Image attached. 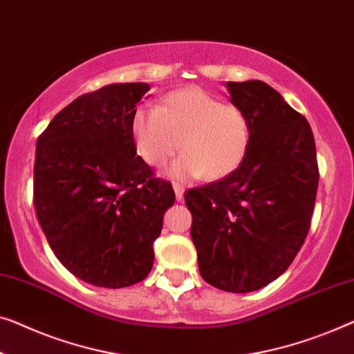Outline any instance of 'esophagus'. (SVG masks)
<instances>
[{
    "label": "esophagus",
    "instance_id": "1",
    "mask_svg": "<svg viewBox=\"0 0 354 354\" xmlns=\"http://www.w3.org/2000/svg\"><path fill=\"white\" fill-rule=\"evenodd\" d=\"M174 192H176V199L178 203L183 201V193H185V189H183L182 185H178V183H174Z\"/></svg>",
    "mask_w": 354,
    "mask_h": 354
}]
</instances>
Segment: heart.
<instances>
[{
    "label": "heart",
    "mask_w": 354,
    "mask_h": 354,
    "mask_svg": "<svg viewBox=\"0 0 354 354\" xmlns=\"http://www.w3.org/2000/svg\"><path fill=\"white\" fill-rule=\"evenodd\" d=\"M131 129L137 153L151 167L166 166L182 147L167 169L176 180L227 177L244 161L250 143L244 110L201 88L174 91L156 110H139Z\"/></svg>",
    "instance_id": "b5f03b06"
}]
</instances>
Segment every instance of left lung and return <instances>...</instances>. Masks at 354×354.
I'll return each instance as SVG.
<instances>
[{
    "label": "left lung",
    "mask_w": 354,
    "mask_h": 354,
    "mask_svg": "<svg viewBox=\"0 0 354 354\" xmlns=\"http://www.w3.org/2000/svg\"><path fill=\"white\" fill-rule=\"evenodd\" d=\"M248 115L250 143L236 171L188 189L192 239L203 279L245 294L289 268L308 234L316 201V145L308 121L263 81H228Z\"/></svg>",
    "instance_id": "8db88e82"
}]
</instances>
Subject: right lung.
Wrapping results in <instances>:
<instances>
[{
    "instance_id": "right-lung-1",
    "label": "right lung",
    "mask_w": 354,
    "mask_h": 354,
    "mask_svg": "<svg viewBox=\"0 0 354 354\" xmlns=\"http://www.w3.org/2000/svg\"><path fill=\"white\" fill-rule=\"evenodd\" d=\"M147 83L80 95L38 137L33 203L44 236L70 273L121 289L151 271L153 243L176 201L137 155L132 120Z\"/></svg>"
}]
</instances>
